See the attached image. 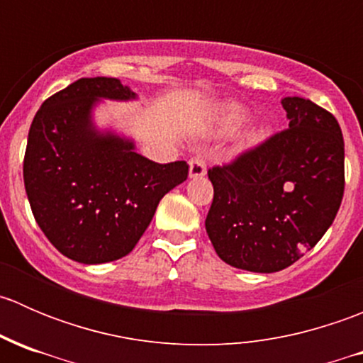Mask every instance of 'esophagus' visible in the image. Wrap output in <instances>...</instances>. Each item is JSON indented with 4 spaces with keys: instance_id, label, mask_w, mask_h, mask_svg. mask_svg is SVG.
<instances>
[{
    "instance_id": "1",
    "label": "esophagus",
    "mask_w": 363,
    "mask_h": 363,
    "mask_svg": "<svg viewBox=\"0 0 363 363\" xmlns=\"http://www.w3.org/2000/svg\"><path fill=\"white\" fill-rule=\"evenodd\" d=\"M205 172H207V163H205L203 156H195V158L189 161V175L193 179L203 177Z\"/></svg>"
}]
</instances>
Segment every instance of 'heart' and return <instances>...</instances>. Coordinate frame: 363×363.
Segmentation results:
<instances>
[{"label": "heart", "mask_w": 363, "mask_h": 363, "mask_svg": "<svg viewBox=\"0 0 363 363\" xmlns=\"http://www.w3.org/2000/svg\"><path fill=\"white\" fill-rule=\"evenodd\" d=\"M246 121H247V112L244 111L240 105L232 104V105H228V107H226V111H225L226 126L237 128V126H240L242 123H246ZM255 138H259V135H258V137H255Z\"/></svg>", "instance_id": "heart-1"}]
</instances>
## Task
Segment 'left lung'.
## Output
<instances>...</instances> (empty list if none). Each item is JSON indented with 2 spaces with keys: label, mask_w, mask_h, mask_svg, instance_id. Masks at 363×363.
Wrapping results in <instances>:
<instances>
[{
  "label": "left lung",
  "mask_w": 363,
  "mask_h": 363,
  "mask_svg": "<svg viewBox=\"0 0 363 363\" xmlns=\"http://www.w3.org/2000/svg\"><path fill=\"white\" fill-rule=\"evenodd\" d=\"M290 126L208 168L205 230L223 262L277 272L325 235L344 196V138L334 113L284 98Z\"/></svg>",
  "instance_id": "obj_1"
}]
</instances>
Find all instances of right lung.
<instances>
[{"mask_svg": "<svg viewBox=\"0 0 363 363\" xmlns=\"http://www.w3.org/2000/svg\"><path fill=\"white\" fill-rule=\"evenodd\" d=\"M133 96L112 77L79 79L47 98L29 128L26 195L50 244L75 262L94 265L133 251L160 200L188 179L186 161L155 163L131 142L94 131L96 98Z\"/></svg>", "mask_w": 363, "mask_h": 363, "instance_id": "right-lung-1", "label": "right lung"}]
</instances>
